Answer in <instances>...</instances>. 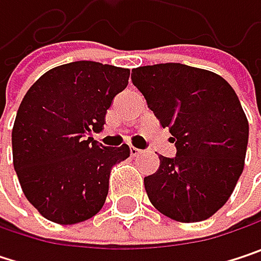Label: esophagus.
<instances>
[{
  "label": "esophagus",
  "mask_w": 261,
  "mask_h": 261,
  "mask_svg": "<svg viewBox=\"0 0 261 261\" xmlns=\"http://www.w3.org/2000/svg\"><path fill=\"white\" fill-rule=\"evenodd\" d=\"M130 152H131V155H133V157H136V155L142 154V149H139V148H134V146H131Z\"/></svg>",
  "instance_id": "obj_1"
}]
</instances>
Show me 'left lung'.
Masks as SVG:
<instances>
[{
    "instance_id": "obj_1",
    "label": "left lung",
    "mask_w": 261,
    "mask_h": 261,
    "mask_svg": "<svg viewBox=\"0 0 261 261\" xmlns=\"http://www.w3.org/2000/svg\"><path fill=\"white\" fill-rule=\"evenodd\" d=\"M131 81L177 148L143 180L151 204L178 222L210 218L231 196L245 165L249 125L233 87L181 63L136 68Z\"/></svg>"
}]
</instances>
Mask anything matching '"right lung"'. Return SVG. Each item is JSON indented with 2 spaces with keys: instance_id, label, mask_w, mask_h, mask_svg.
<instances>
[{
  "instance_id": "1",
  "label": "right lung",
  "mask_w": 261,
  "mask_h": 261,
  "mask_svg": "<svg viewBox=\"0 0 261 261\" xmlns=\"http://www.w3.org/2000/svg\"><path fill=\"white\" fill-rule=\"evenodd\" d=\"M130 69L72 62L49 69L25 93L12 131L13 166L27 199L48 221L71 225L95 216L109 193L112 168L128 145L104 146V128Z\"/></svg>"
}]
</instances>
